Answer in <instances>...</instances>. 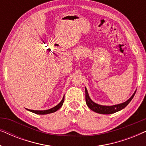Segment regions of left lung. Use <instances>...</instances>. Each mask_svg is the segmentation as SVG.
<instances>
[{"label":"left lung","instance_id":"obj_1","mask_svg":"<svg viewBox=\"0 0 146 146\" xmlns=\"http://www.w3.org/2000/svg\"><path fill=\"white\" fill-rule=\"evenodd\" d=\"M85 92H86V102L88 108L92 110L95 111V112L102 113V114H111V113H113L117 111H120L121 110L124 108L125 107L127 106V105L130 102L131 100L133 99V96H134L136 90L134 92L133 95L127 100V101L124 102L119 104H115L113 106H103L100 105L98 104L95 103L90 98L89 96L88 92L86 88L85 87Z\"/></svg>","mask_w":146,"mask_h":146}]
</instances>
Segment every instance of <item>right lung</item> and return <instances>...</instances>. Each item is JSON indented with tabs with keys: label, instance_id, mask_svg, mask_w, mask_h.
Instances as JSON below:
<instances>
[{
	"label": "right lung",
	"instance_id": "add662e5",
	"mask_svg": "<svg viewBox=\"0 0 146 146\" xmlns=\"http://www.w3.org/2000/svg\"><path fill=\"white\" fill-rule=\"evenodd\" d=\"M64 101V96L62 100L56 106L52 108L49 109V110H29L27 109V110H29L31 112H33L35 113H36V114H40V115H44V114H48V113H53L56 111L58 110H59L62 106Z\"/></svg>",
	"mask_w": 146,
	"mask_h": 146
}]
</instances>
